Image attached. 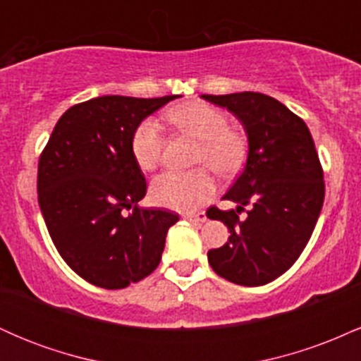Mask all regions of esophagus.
Listing matches in <instances>:
<instances>
[{
    "label": "esophagus",
    "mask_w": 361,
    "mask_h": 361,
    "mask_svg": "<svg viewBox=\"0 0 361 361\" xmlns=\"http://www.w3.org/2000/svg\"><path fill=\"white\" fill-rule=\"evenodd\" d=\"M185 219H188L190 222H197V224H204L207 221L205 212H198V214H185Z\"/></svg>",
    "instance_id": "obj_1"
}]
</instances>
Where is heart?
Masks as SVG:
<instances>
[{
	"label": "heart",
	"mask_w": 361,
	"mask_h": 361,
	"mask_svg": "<svg viewBox=\"0 0 361 361\" xmlns=\"http://www.w3.org/2000/svg\"><path fill=\"white\" fill-rule=\"evenodd\" d=\"M168 122L200 140L195 164L212 168L221 176H233L243 168L247 142L241 132L229 127V117L217 106L192 102L175 106L166 114ZM164 149L163 128L156 118H144L130 137V154L144 171L161 163ZM217 192V181L207 168L193 171H164L151 183V200L178 212H192L205 205Z\"/></svg>",
	"instance_id": "b5f03b06"
}]
</instances>
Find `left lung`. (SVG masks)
<instances>
[{
	"label": "left lung",
	"mask_w": 361,
	"mask_h": 361,
	"mask_svg": "<svg viewBox=\"0 0 361 361\" xmlns=\"http://www.w3.org/2000/svg\"><path fill=\"white\" fill-rule=\"evenodd\" d=\"M239 118L247 134L246 166L224 200L235 210L210 209L209 219L229 229V239L209 251L222 279L244 287L270 283L307 246L324 202V180L307 126L283 103L263 93L202 94ZM251 204L246 218L238 214Z\"/></svg>",
	"instance_id": "8db88e82"
}]
</instances>
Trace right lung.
<instances>
[{
	"label": "right lung",
	"instance_id": "add662e5",
	"mask_svg": "<svg viewBox=\"0 0 361 361\" xmlns=\"http://www.w3.org/2000/svg\"><path fill=\"white\" fill-rule=\"evenodd\" d=\"M178 97L110 94L78 103L64 111L40 154L37 192L54 246L97 287L126 288L151 275L168 229L180 219L137 205L147 185L130 154L137 123Z\"/></svg>",
	"mask_w": 361,
	"mask_h": 361
}]
</instances>
